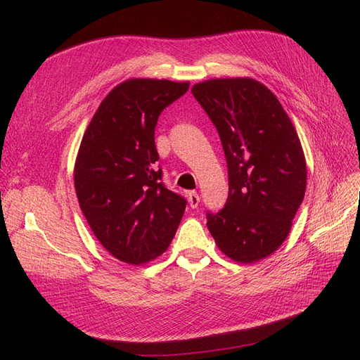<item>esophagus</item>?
Masks as SVG:
<instances>
[{"label":"esophagus","instance_id":"34e87169","mask_svg":"<svg viewBox=\"0 0 360 360\" xmlns=\"http://www.w3.org/2000/svg\"><path fill=\"white\" fill-rule=\"evenodd\" d=\"M188 200H189V205L192 207V209H197L198 204H200L198 193L195 192V191H191V192L188 193Z\"/></svg>","mask_w":360,"mask_h":360}]
</instances>
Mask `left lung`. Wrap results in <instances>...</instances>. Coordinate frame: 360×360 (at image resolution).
Wrapping results in <instances>:
<instances>
[{
    "mask_svg": "<svg viewBox=\"0 0 360 360\" xmlns=\"http://www.w3.org/2000/svg\"><path fill=\"white\" fill-rule=\"evenodd\" d=\"M192 94L219 134L228 167V198L207 212V228L238 263L263 259L284 243L307 189V162L284 108L250 78L210 79Z\"/></svg>",
    "mask_w": 360,
    "mask_h": 360,
    "instance_id": "8db88e82",
    "label": "left lung"
}]
</instances>
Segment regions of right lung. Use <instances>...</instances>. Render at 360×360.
I'll list each match as a JSON object with an SVG mask.
<instances>
[{
	"label": "right lung",
	"instance_id": "obj_1",
	"mask_svg": "<svg viewBox=\"0 0 360 360\" xmlns=\"http://www.w3.org/2000/svg\"><path fill=\"white\" fill-rule=\"evenodd\" d=\"M189 82L129 79L108 94L86 127L75 163L79 207L102 246L139 266L168 249L188 201L165 188L155 127Z\"/></svg>",
	"mask_w": 360,
	"mask_h": 360
}]
</instances>
